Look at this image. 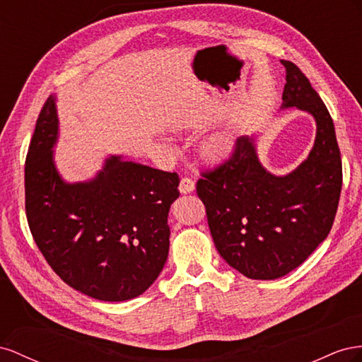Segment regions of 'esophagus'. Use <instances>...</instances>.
Masks as SVG:
<instances>
[{"label": "esophagus", "instance_id": "34e87169", "mask_svg": "<svg viewBox=\"0 0 362 362\" xmlns=\"http://www.w3.org/2000/svg\"><path fill=\"white\" fill-rule=\"evenodd\" d=\"M194 189H195V183H194V180H192V179H189V177H183V179L180 180L179 191H180L182 194H189V192H192Z\"/></svg>", "mask_w": 362, "mask_h": 362}]
</instances>
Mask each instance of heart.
I'll return each instance as SVG.
<instances>
[{"label":"heart","mask_w":362,"mask_h":362,"mask_svg":"<svg viewBox=\"0 0 362 362\" xmlns=\"http://www.w3.org/2000/svg\"><path fill=\"white\" fill-rule=\"evenodd\" d=\"M233 148V139L227 133H216L204 142V151L209 154L211 158H224L229 154Z\"/></svg>","instance_id":"heart-1"}]
</instances>
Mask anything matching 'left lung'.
Instances as JSON below:
<instances>
[{
	"label": "left lung",
	"mask_w": 362,
	"mask_h": 362,
	"mask_svg": "<svg viewBox=\"0 0 362 362\" xmlns=\"http://www.w3.org/2000/svg\"><path fill=\"white\" fill-rule=\"evenodd\" d=\"M281 62L286 71L281 110L296 107L315 121L308 158L290 173L273 174L257 156L261 133H255L238 138L230 159L197 182L220 256L259 281L293 272L326 240L343 183L334 121L325 103L293 62Z\"/></svg>",
	"instance_id": "left-lung-1"
}]
</instances>
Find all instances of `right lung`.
<instances>
[{
    "mask_svg": "<svg viewBox=\"0 0 362 362\" xmlns=\"http://www.w3.org/2000/svg\"><path fill=\"white\" fill-rule=\"evenodd\" d=\"M57 141L51 95L25 160V211L39 250L62 281L92 298L141 296L167 262L179 175L110 154L94 177L69 183L56 167Z\"/></svg>",
    "mask_w": 362,
    "mask_h": 362,
    "instance_id": "1",
    "label": "right lung"
}]
</instances>
